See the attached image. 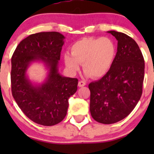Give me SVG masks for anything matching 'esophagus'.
I'll list each match as a JSON object with an SVG mask.
<instances>
[{
    "label": "esophagus",
    "mask_w": 154,
    "mask_h": 154,
    "mask_svg": "<svg viewBox=\"0 0 154 154\" xmlns=\"http://www.w3.org/2000/svg\"><path fill=\"white\" fill-rule=\"evenodd\" d=\"M86 86V83H85V81H83V80H80V82L78 83V86L79 87H83Z\"/></svg>",
    "instance_id": "1"
}]
</instances>
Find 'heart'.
<instances>
[{
	"label": "heart",
	"instance_id": "1",
	"mask_svg": "<svg viewBox=\"0 0 154 154\" xmlns=\"http://www.w3.org/2000/svg\"><path fill=\"white\" fill-rule=\"evenodd\" d=\"M117 54V46L110 37H88L78 40L71 45V55L64 56L66 66L73 72L80 69L93 78H100L109 71Z\"/></svg>",
	"mask_w": 154,
	"mask_h": 154
}]
</instances>
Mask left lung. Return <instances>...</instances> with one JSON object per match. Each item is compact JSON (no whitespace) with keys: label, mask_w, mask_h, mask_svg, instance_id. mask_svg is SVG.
<instances>
[{"label":"left lung","mask_w":154,"mask_h":154,"mask_svg":"<svg viewBox=\"0 0 154 154\" xmlns=\"http://www.w3.org/2000/svg\"><path fill=\"white\" fill-rule=\"evenodd\" d=\"M118 41L111 69L100 80L88 85L90 112L105 125L122 121L133 110L142 94L144 60L134 39L123 32L108 31Z\"/></svg>","instance_id":"8db88e82"}]
</instances>
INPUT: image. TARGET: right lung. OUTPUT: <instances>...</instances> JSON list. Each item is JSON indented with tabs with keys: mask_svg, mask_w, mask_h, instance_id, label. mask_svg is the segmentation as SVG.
<instances>
[{
	"mask_svg": "<svg viewBox=\"0 0 154 154\" xmlns=\"http://www.w3.org/2000/svg\"><path fill=\"white\" fill-rule=\"evenodd\" d=\"M65 36L58 32L32 34L17 46L12 57V94L21 111L38 125L53 126L67 114L68 98L77 90V78L59 73L60 53ZM33 61H42L48 70L42 85H33L26 75Z\"/></svg>",
	"mask_w": 154,
	"mask_h": 154,
	"instance_id": "1",
	"label": "right lung"
}]
</instances>
